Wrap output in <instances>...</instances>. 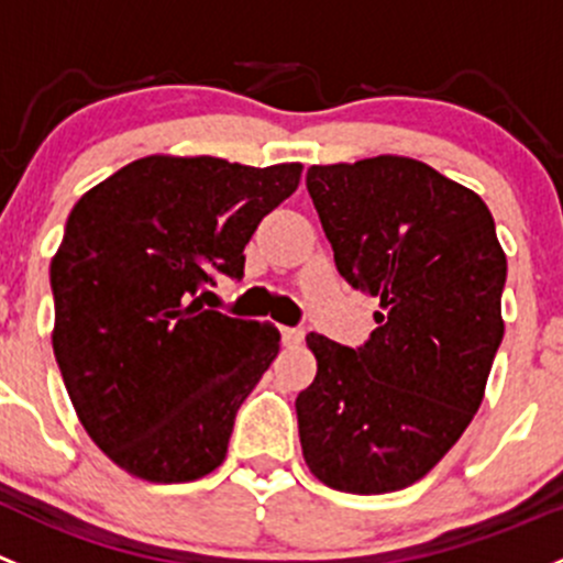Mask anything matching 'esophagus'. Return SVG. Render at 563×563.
Returning a JSON list of instances; mask_svg holds the SVG:
<instances>
[{
	"label": "esophagus",
	"instance_id": "esophagus-1",
	"mask_svg": "<svg viewBox=\"0 0 563 563\" xmlns=\"http://www.w3.org/2000/svg\"><path fill=\"white\" fill-rule=\"evenodd\" d=\"M280 336H283V345H286V347H297V345H301V340H305V331L291 329V327H283L280 329Z\"/></svg>",
	"mask_w": 563,
	"mask_h": 563
}]
</instances>
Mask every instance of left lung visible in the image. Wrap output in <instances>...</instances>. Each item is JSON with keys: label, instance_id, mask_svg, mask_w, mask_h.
Masks as SVG:
<instances>
[{"label": "left lung", "instance_id": "1", "mask_svg": "<svg viewBox=\"0 0 563 563\" xmlns=\"http://www.w3.org/2000/svg\"><path fill=\"white\" fill-rule=\"evenodd\" d=\"M307 191L340 275L380 312L358 351L307 334L318 372L297 396L301 453L329 488L390 494L429 475L481 407L507 256L483 199L416 158L316 164Z\"/></svg>", "mask_w": 563, "mask_h": 563}]
</instances>
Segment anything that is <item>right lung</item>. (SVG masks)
<instances>
[{
  "label": "right lung",
  "mask_w": 563,
  "mask_h": 563,
  "mask_svg": "<svg viewBox=\"0 0 563 563\" xmlns=\"http://www.w3.org/2000/svg\"><path fill=\"white\" fill-rule=\"evenodd\" d=\"M301 164L145 156L86 191L51 262L53 353L82 429L147 483L223 464L234 418L280 351L272 323L205 310L210 272L242 277L247 240Z\"/></svg>",
  "instance_id": "right-lung-1"
}]
</instances>
